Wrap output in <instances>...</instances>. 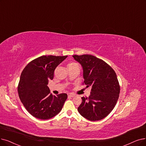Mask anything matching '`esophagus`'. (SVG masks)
Instances as JSON below:
<instances>
[{
	"instance_id": "esophagus-1",
	"label": "esophagus",
	"mask_w": 146,
	"mask_h": 146,
	"mask_svg": "<svg viewBox=\"0 0 146 146\" xmlns=\"http://www.w3.org/2000/svg\"><path fill=\"white\" fill-rule=\"evenodd\" d=\"M68 97H74L75 95L74 94H72V93H69V94L68 95Z\"/></svg>"
}]
</instances>
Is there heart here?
Returning a JSON list of instances; mask_svg holds the SVG:
<instances>
[{"mask_svg": "<svg viewBox=\"0 0 146 146\" xmlns=\"http://www.w3.org/2000/svg\"><path fill=\"white\" fill-rule=\"evenodd\" d=\"M77 65V64H76V63H69L68 65V66H73V65Z\"/></svg>", "mask_w": 146, "mask_h": 146, "instance_id": "1", "label": "heart"}]
</instances>
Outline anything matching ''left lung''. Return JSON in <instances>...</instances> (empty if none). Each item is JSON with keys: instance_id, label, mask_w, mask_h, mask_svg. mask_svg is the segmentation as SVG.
Returning a JSON list of instances; mask_svg holds the SVG:
<instances>
[{"instance_id": "left-lung-1", "label": "left lung", "mask_w": 146, "mask_h": 146, "mask_svg": "<svg viewBox=\"0 0 146 146\" xmlns=\"http://www.w3.org/2000/svg\"><path fill=\"white\" fill-rule=\"evenodd\" d=\"M83 70L84 83L92 87L88 98L82 97L79 113L90 121L100 120L114 108L119 97L120 86L113 69L102 60L90 54L72 56Z\"/></svg>"}]
</instances>
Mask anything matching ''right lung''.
Masks as SVG:
<instances>
[{
    "instance_id": "add662e5",
    "label": "right lung",
    "mask_w": 146,
    "mask_h": 146,
    "mask_svg": "<svg viewBox=\"0 0 146 146\" xmlns=\"http://www.w3.org/2000/svg\"><path fill=\"white\" fill-rule=\"evenodd\" d=\"M68 56H42L23 69L18 86L19 98L27 111L35 117L46 120L59 113L68 98L66 93L53 96L47 86L56 67Z\"/></svg>"
}]
</instances>
